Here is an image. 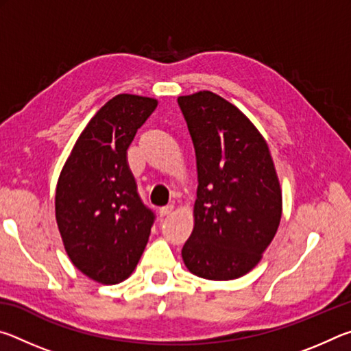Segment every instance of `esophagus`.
<instances>
[{
	"mask_svg": "<svg viewBox=\"0 0 351 351\" xmlns=\"http://www.w3.org/2000/svg\"><path fill=\"white\" fill-rule=\"evenodd\" d=\"M173 210H175V206L173 204L164 206V207H161V209H159V215L167 217V215H170V213H173Z\"/></svg>",
	"mask_w": 351,
	"mask_h": 351,
	"instance_id": "obj_1",
	"label": "esophagus"
}]
</instances>
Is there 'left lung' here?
<instances>
[{"mask_svg":"<svg viewBox=\"0 0 351 351\" xmlns=\"http://www.w3.org/2000/svg\"><path fill=\"white\" fill-rule=\"evenodd\" d=\"M197 154L193 230L184 265L207 280L247 274L282 218V190L269 147L254 123L210 91L178 97Z\"/></svg>","mask_w":351,"mask_h":351,"instance_id":"obj_1","label":"left lung"}]
</instances>
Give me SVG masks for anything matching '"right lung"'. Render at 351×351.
<instances>
[{
  "mask_svg": "<svg viewBox=\"0 0 351 351\" xmlns=\"http://www.w3.org/2000/svg\"><path fill=\"white\" fill-rule=\"evenodd\" d=\"M158 100L117 94L88 122L58 176L56 219L64 251L83 274L102 285L132 276L154 221L127 162L138 128Z\"/></svg>",
  "mask_w": 351,
  "mask_h": 351,
  "instance_id": "add662e5",
  "label": "right lung"
}]
</instances>
